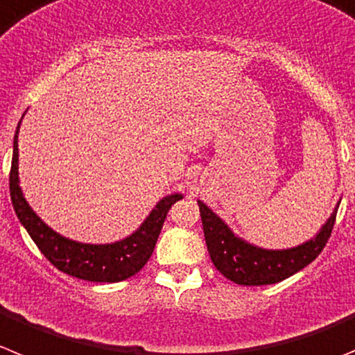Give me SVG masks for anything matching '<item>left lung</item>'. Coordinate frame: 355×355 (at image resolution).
<instances>
[{
    "instance_id": "left-lung-1",
    "label": "left lung",
    "mask_w": 355,
    "mask_h": 355,
    "mask_svg": "<svg viewBox=\"0 0 355 355\" xmlns=\"http://www.w3.org/2000/svg\"><path fill=\"white\" fill-rule=\"evenodd\" d=\"M199 209L207 252L214 268L234 284L248 287L278 284L313 262L331 237L338 213L336 206L326 225L310 241L288 250H264L237 237L222 218L200 200Z\"/></svg>"
}]
</instances>
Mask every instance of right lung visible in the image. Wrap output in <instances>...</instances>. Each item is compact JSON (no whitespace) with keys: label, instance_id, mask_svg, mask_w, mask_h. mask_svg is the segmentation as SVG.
Listing matches in <instances>:
<instances>
[{"label":"right lung","instance_id":"obj_1","mask_svg":"<svg viewBox=\"0 0 355 355\" xmlns=\"http://www.w3.org/2000/svg\"><path fill=\"white\" fill-rule=\"evenodd\" d=\"M19 126H21V121H19L14 137V156H12V168H10V197H12L19 222L24 225L45 259L60 271L79 279H87V282L114 284V282H123L130 276L137 275L153 255L168 209L172 204L183 199V195L174 193L164 197L156 204L151 214L146 218L144 223L132 236L121 241L110 243V245H84V243L71 241L45 225L26 202L21 187H19Z\"/></svg>","mask_w":355,"mask_h":355}]
</instances>
